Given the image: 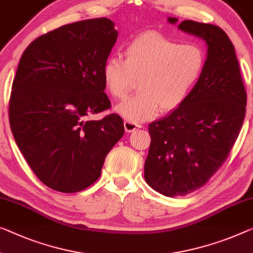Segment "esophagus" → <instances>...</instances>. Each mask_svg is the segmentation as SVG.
I'll return each mask as SVG.
<instances>
[{"label": "esophagus", "mask_w": 253, "mask_h": 253, "mask_svg": "<svg viewBox=\"0 0 253 253\" xmlns=\"http://www.w3.org/2000/svg\"><path fill=\"white\" fill-rule=\"evenodd\" d=\"M141 126L138 123H134V122H131V121H124V129H126V132H133L137 129H140Z\"/></svg>", "instance_id": "esophagus-1"}]
</instances>
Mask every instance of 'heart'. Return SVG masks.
<instances>
[{"label":"heart","mask_w":253,"mask_h":253,"mask_svg":"<svg viewBox=\"0 0 253 253\" xmlns=\"http://www.w3.org/2000/svg\"><path fill=\"white\" fill-rule=\"evenodd\" d=\"M206 65L205 50L196 42H182L157 32L138 35L124 48V60L108 56L102 68L104 87L122 99L139 79L137 95L116 106L131 122L155 118L159 110L172 111L185 102Z\"/></svg>","instance_id":"1"}]
</instances>
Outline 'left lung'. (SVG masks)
<instances>
[{
    "instance_id": "1",
    "label": "left lung",
    "mask_w": 253,
    "mask_h": 253,
    "mask_svg": "<svg viewBox=\"0 0 253 253\" xmlns=\"http://www.w3.org/2000/svg\"><path fill=\"white\" fill-rule=\"evenodd\" d=\"M178 28L203 38L208 50L203 75L185 102L149 124L145 180L166 197L196 191L220 169L239 137L247 106L239 61L226 33L192 20Z\"/></svg>"
}]
</instances>
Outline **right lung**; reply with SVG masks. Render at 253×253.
I'll return each instance as SVG.
<instances>
[{"label": "right lung", "mask_w": 253, "mask_h": 253, "mask_svg": "<svg viewBox=\"0 0 253 253\" xmlns=\"http://www.w3.org/2000/svg\"><path fill=\"white\" fill-rule=\"evenodd\" d=\"M116 40L110 19H88L42 35L22 53L10 126L30 169L50 189L73 193L95 183L124 133L118 114L89 120L111 108L102 68Z\"/></svg>", "instance_id": "1"}]
</instances>
